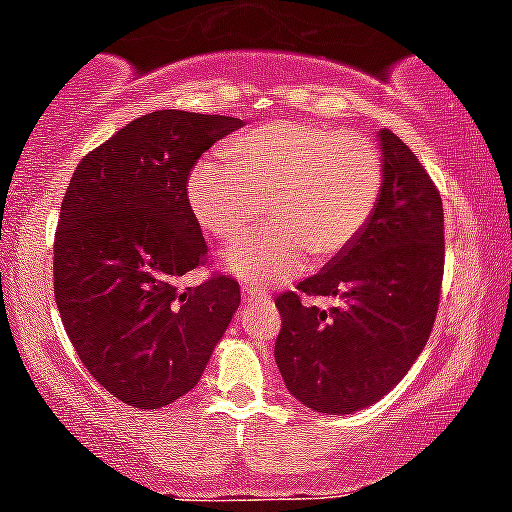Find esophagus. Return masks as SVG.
Listing matches in <instances>:
<instances>
[{"label":"esophagus","mask_w":512,"mask_h":512,"mask_svg":"<svg viewBox=\"0 0 512 512\" xmlns=\"http://www.w3.org/2000/svg\"><path fill=\"white\" fill-rule=\"evenodd\" d=\"M240 293H243V300H245V303H252V300H257V298H267V293H264V291H257V288H250V286H243V291H240Z\"/></svg>","instance_id":"1"}]
</instances>
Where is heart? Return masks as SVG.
I'll use <instances>...</instances> for the list:
<instances>
[{
    "label": "heart",
    "instance_id": "obj_1",
    "mask_svg": "<svg viewBox=\"0 0 512 512\" xmlns=\"http://www.w3.org/2000/svg\"><path fill=\"white\" fill-rule=\"evenodd\" d=\"M229 162H200L188 176V202L209 236L233 240L264 219L224 255L226 272L272 286L293 279L312 257L334 260L360 238L379 205L384 162L360 133L324 123H264L226 150Z\"/></svg>",
    "mask_w": 512,
    "mask_h": 512
}]
</instances>
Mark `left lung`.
Returning a JSON list of instances; mask_svg holds the SVG:
<instances>
[{
  "instance_id": "left-lung-1",
  "label": "left lung",
  "mask_w": 512,
  "mask_h": 512,
  "mask_svg": "<svg viewBox=\"0 0 512 512\" xmlns=\"http://www.w3.org/2000/svg\"><path fill=\"white\" fill-rule=\"evenodd\" d=\"M384 186L360 238L298 286L334 295L329 312L276 298L281 331L274 357L286 389L326 415L369 408L396 389L427 346L443 279L441 195L412 150L379 131Z\"/></svg>"
}]
</instances>
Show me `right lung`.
Wrapping results in <instances>:
<instances>
[{
	"label": "right lung",
	"instance_id": "right-lung-1",
	"mask_svg": "<svg viewBox=\"0 0 512 512\" xmlns=\"http://www.w3.org/2000/svg\"><path fill=\"white\" fill-rule=\"evenodd\" d=\"M245 126L162 109L116 131L73 171L54 236V298L88 372L140 410L174 403L200 381L240 305L238 281L202 267L207 243L188 202L202 152Z\"/></svg>",
	"mask_w": 512,
	"mask_h": 512
}]
</instances>
